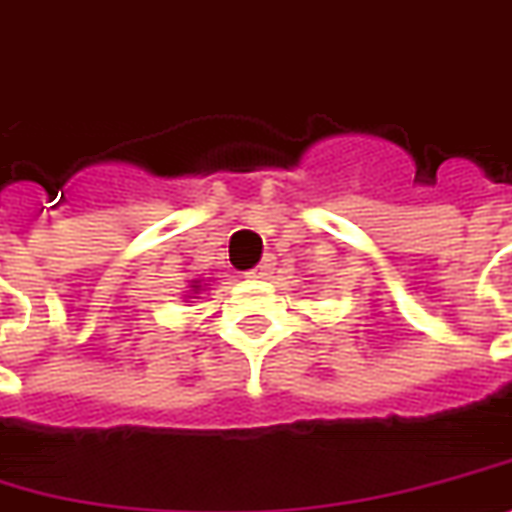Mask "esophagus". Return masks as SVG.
<instances>
[{
    "label": "esophagus",
    "instance_id": "esophagus-1",
    "mask_svg": "<svg viewBox=\"0 0 512 512\" xmlns=\"http://www.w3.org/2000/svg\"><path fill=\"white\" fill-rule=\"evenodd\" d=\"M273 265H276V263H273V257H265L263 263L257 265V268L249 270L247 278H265V276H270V270H273Z\"/></svg>",
    "mask_w": 512,
    "mask_h": 512
}]
</instances>
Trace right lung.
<instances>
[{"label": "right lung", "mask_w": 512, "mask_h": 512, "mask_svg": "<svg viewBox=\"0 0 512 512\" xmlns=\"http://www.w3.org/2000/svg\"><path fill=\"white\" fill-rule=\"evenodd\" d=\"M197 289H200V283H197V281H192V291H197Z\"/></svg>", "instance_id": "obj_1"}]
</instances>
